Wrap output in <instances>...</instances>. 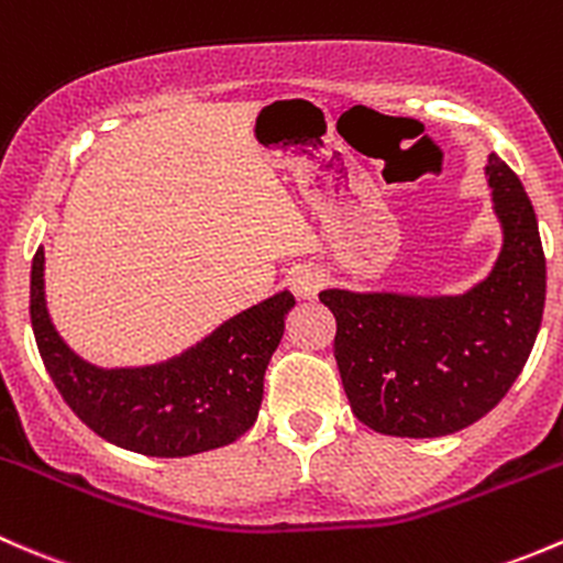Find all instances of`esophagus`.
<instances>
[{
	"label": "esophagus",
	"mask_w": 563,
	"mask_h": 563,
	"mask_svg": "<svg viewBox=\"0 0 563 563\" xmlns=\"http://www.w3.org/2000/svg\"><path fill=\"white\" fill-rule=\"evenodd\" d=\"M322 284L324 274L311 268V265H300V268H295L292 274H289V287H292V292L298 295V298H314L322 289Z\"/></svg>",
	"instance_id": "34e87169"
}]
</instances>
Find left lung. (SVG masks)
<instances>
[{
    "label": "left lung",
    "mask_w": 563,
    "mask_h": 563,
    "mask_svg": "<svg viewBox=\"0 0 563 563\" xmlns=\"http://www.w3.org/2000/svg\"><path fill=\"white\" fill-rule=\"evenodd\" d=\"M485 178L501 224L494 271L461 295L322 289L335 363L361 422L433 439L472 426L507 396L540 333L544 252L520 178L496 154Z\"/></svg>",
    "instance_id": "1"
}]
</instances>
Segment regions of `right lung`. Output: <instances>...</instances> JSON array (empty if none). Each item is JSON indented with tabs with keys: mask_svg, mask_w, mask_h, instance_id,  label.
Listing matches in <instances>:
<instances>
[{
	"mask_svg": "<svg viewBox=\"0 0 563 563\" xmlns=\"http://www.w3.org/2000/svg\"><path fill=\"white\" fill-rule=\"evenodd\" d=\"M45 252L32 260L29 314L40 357L67 407L106 442L184 457L243 437L263 404V376L295 298L282 289L154 366L100 368L75 355L45 306Z\"/></svg>",
	"mask_w": 563,
	"mask_h": 563,
	"instance_id": "1",
	"label": "right lung"
}]
</instances>
